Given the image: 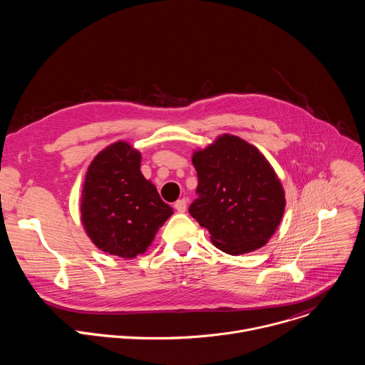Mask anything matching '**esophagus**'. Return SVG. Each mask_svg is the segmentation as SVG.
Masks as SVG:
<instances>
[{"instance_id": "esophagus-1", "label": "esophagus", "mask_w": 365, "mask_h": 365, "mask_svg": "<svg viewBox=\"0 0 365 365\" xmlns=\"http://www.w3.org/2000/svg\"><path fill=\"white\" fill-rule=\"evenodd\" d=\"M186 206H187L186 199H179V200L175 202V210H176L178 212H180V214L186 211Z\"/></svg>"}]
</instances>
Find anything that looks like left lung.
I'll list each match as a JSON object with an SVG mask.
<instances>
[{"label":"left lung","mask_w":365,"mask_h":365,"mask_svg":"<svg viewBox=\"0 0 365 365\" xmlns=\"http://www.w3.org/2000/svg\"><path fill=\"white\" fill-rule=\"evenodd\" d=\"M197 197L189 214L232 255L263 247L277 230L286 206L283 186L257 147L224 134L195 151Z\"/></svg>","instance_id":"left-lung-1"}]
</instances>
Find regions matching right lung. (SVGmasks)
Returning a JSON list of instances; mask_svg holds the SVG:
<instances>
[{"instance_id":"right-lung-1","label":"right lung","mask_w":365,"mask_h":365,"mask_svg":"<svg viewBox=\"0 0 365 365\" xmlns=\"http://www.w3.org/2000/svg\"><path fill=\"white\" fill-rule=\"evenodd\" d=\"M141 154L125 141L108 145L88 168L82 224L102 251L123 258L143 254L173 214L155 186L140 172Z\"/></svg>"}]
</instances>
